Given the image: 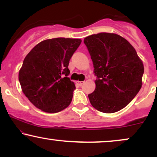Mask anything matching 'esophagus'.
I'll return each instance as SVG.
<instances>
[{"instance_id": "esophagus-1", "label": "esophagus", "mask_w": 157, "mask_h": 157, "mask_svg": "<svg viewBox=\"0 0 157 157\" xmlns=\"http://www.w3.org/2000/svg\"><path fill=\"white\" fill-rule=\"evenodd\" d=\"M76 83H77V85H78L79 86H81L82 84L84 83V81H77Z\"/></svg>"}]
</instances>
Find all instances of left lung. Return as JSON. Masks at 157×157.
Masks as SVG:
<instances>
[{"label":"left lung","instance_id":"left-lung-1","mask_svg":"<svg viewBox=\"0 0 157 157\" xmlns=\"http://www.w3.org/2000/svg\"><path fill=\"white\" fill-rule=\"evenodd\" d=\"M97 76L96 88L89 96L94 109L111 113L125 108L142 87L144 66L127 40L113 33L92 35L84 39Z\"/></svg>","mask_w":157,"mask_h":157}]
</instances>
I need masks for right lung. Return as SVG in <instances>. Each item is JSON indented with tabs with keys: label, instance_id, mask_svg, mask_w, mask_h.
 Returning <instances> with one entry per match:
<instances>
[{
	"label": "right lung",
	"instance_id": "1",
	"mask_svg": "<svg viewBox=\"0 0 157 157\" xmlns=\"http://www.w3.org/2000/svg\"><path fill=\"white\" fill-rule=\"evenodd\" d=\"M81 42L65 37L45 40L26 56L18 79L23 94L36 108L57 113L70 105L75 85L68 77V66Z\"/></svg>",
	"mask_w": 157,
	"mask_h": 157
}]
</instances>
